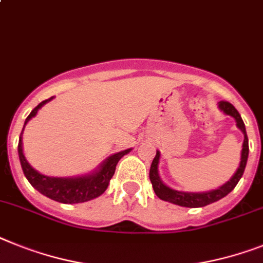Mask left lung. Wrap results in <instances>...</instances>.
<instances>
[{
	"instance_id": "8db88e82",
	"label": "left lung",
	"mask_w": 263,
	"mask_h": 263,
	"mask_svg": "<svg viewBox=\"0 0 263 263\" xmlns=\"http://www.w3.org/2000/svg\"><path fill=\"white\" fill-rule=\"evenodd\" d=\"M218 108L220 111L223 112L224 115H229L235 120L237 123V127L239 128L242 134H243V144H242V151H240V162L238 165L237 171L234 173V175L231 176L230 179L227 180L224 184H222L220 187L215 190H210V191H203V193H189V191H178V190H174L171 187H168L160 179L159 176V162H160V151H156V156L152 160L151 168H149V179H151L152 187H154V191H155L156 195L160 198L162 200L165 202L174 203V204H178V206L182 207H191V209H195V207H203L210 204V203L217 202V200L222 199L227 194H230L234 190V187L237 186L239 179L242 178L245 173V167H246V163H248L249 158V139L246 135V128H245V123L240 118L239 112L235 109L233 104L227 103V101H219L218 103Z\"/></svg>"
}]
</instances>
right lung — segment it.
Segmentation results:
<instances>
[{
    "mask_svg": "<svg viewBox=\"0 0 263 263\" xmlns=\"http://www.w3.org/2000/svg\"><path fill=\"white\" fill-rule=\"evenodd\" d=\"M53 98L48 99V100L41 101L34 109L29 114V116L26 118L25 123H24V128L28 124V121L32 118H34L41 107L49 103ZM23 128V132H24ZM23 132L20 135L18 142V156L20 162H21V167L25 174L26 179L29 180L34 189L41 193L43 195L48 196L50 199L56 200L60 203H67V204H72V203H83L92 200L95 198L100 196L107 190L109 180L112 179V176L116 170V164L124 155H127L128 152H131L132 148L124 149V151L116 152L114 155L108 156L104 162L88 174L79 176H68V178H59V176H48L44 174L39 173L37 170H34L29 162L26 160L25 155H24L23 148Z\"/></svg>",
    "mask_w": 263,
    "mask_h": 263,
    "instance_id": "right-lung-1",
    "label": "right lung"
}]
</instances>
